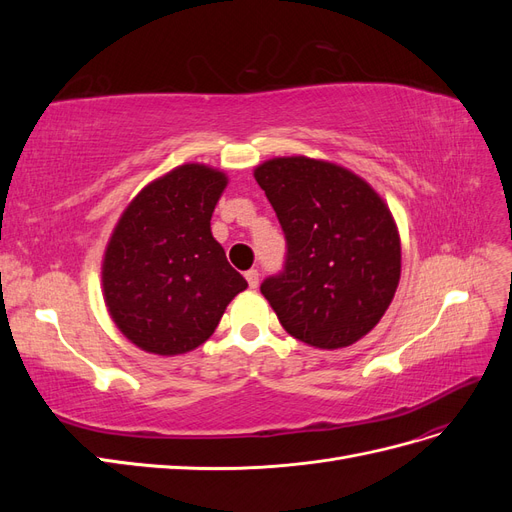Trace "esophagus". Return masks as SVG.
I'll list each match as a JSON object with an SVG mask.
<instances>
[{
	"mask_svg": "<svg viewBox=\"0 0 512 512\" xmlns=\"http://www.w3.org/2000/svg\"><path fill=\"white\" fill-rule=\"evenodd\" d=\"M245 280L250 284V288H258V271L256 269L245 271Z\"/></svg>",
	"mask_w": 512,
	"mask_h": 512,
	"instance_id": "obj_1",
	"label": "esophagus"
}]
</instances>
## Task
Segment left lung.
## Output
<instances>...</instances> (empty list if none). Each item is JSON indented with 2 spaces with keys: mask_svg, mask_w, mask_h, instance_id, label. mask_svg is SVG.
Returning a JSON list of instances; mask_svg holds the SVG:
<instances>
[{
  "mask_svg": "<svg viewBox=\"0 0 512 512\" xmlns=\"http://www.w3.org/2000/svg\"><path fill=\"white\" fill-rule=\"evenodd\" d=\"M282 224L284 269L260 292L301 342H359L389 309L401 273L393 215L367 181L333 162L273 158L254 170Z\"/></svg>",
  "mask_w": 512,
  "mask_h": 512,
  "instance_id": "1",
  "label": "left lung"
}]
</instances>
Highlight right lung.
Segmentation results:
<instances>
[{
  "label": "right lung",
  "instance_id": "right-lung-1",
  "mask_svg": "<svg viewBox=\"0 0 512 512\" xmlns=\"http://www.w3.org/2000/svg\"><path fill=\"white\" fill-rule=\"evenodd\" d=\"M226 175L183 164L149 183L119 218L102 262L117 329L145 352L173 356L205 344L247 288L211 235Z\"/></svg>",
  "mask_w": 512,
  "mask_h": 512
}]
</instances>
